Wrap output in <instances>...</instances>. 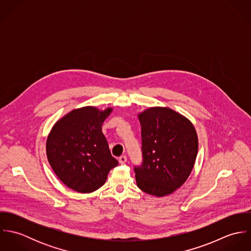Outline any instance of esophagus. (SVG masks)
Wrapping results in <instances>:
<instances>
[{
	"instance_id": "esophagus-1",
	"label": "esophagus",
	"mask_w": 251,
	"mask_h": 251,
	"mask_svg": "<svg viewBox=\"0 0 251 251\" xmlns=\"http://www.w3.org/2000/svg\"><path fill=\"white\" fill-rule=\"evenodd\" d=\"M126 160H127V157H126V155H122V156H120V158H119L120 164H125V163L126 162Z\"/></svg>"
}]
</instances>
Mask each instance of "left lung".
Segmentation results:
<instances>
[{
  "label": "left lung",
  "mask_w": 251,
  "mask_h": 251,
  "mask_svg": "<svg viewBox=\"0 0 251 251\" xmlns=\"http://www.w3.org/2000/svg\"><path fill=\"white\" fill-rule=\"evenodd\" d=\"M143 162L134 167L137 186L156 197L173 193L190 175L198 151L192 123L168 107H151L138 114Z\"/></svg>",
  "instance_id": "left-lung-1"
}]
</instances>
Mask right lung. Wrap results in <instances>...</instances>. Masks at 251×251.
<instances>
[{
    "label": "right lung",
    "mask_w": 251,
    "mask_h": 251,
    "mask_svg": "<svg viewBox=\"0 0 251 251\" xmlns=\"http://www.w3.org/2000/svg\"><path fill=\"white\" fill-rule=\"evenodd\" d=\"M112 110L74 109L53 126L47 137L49 164L57 177L75 191L90 193L99 189L109 171L119 164L111 155L101 128Z\"/></svg>",
    "instance_id": "obj_1"
}]
</instances>
